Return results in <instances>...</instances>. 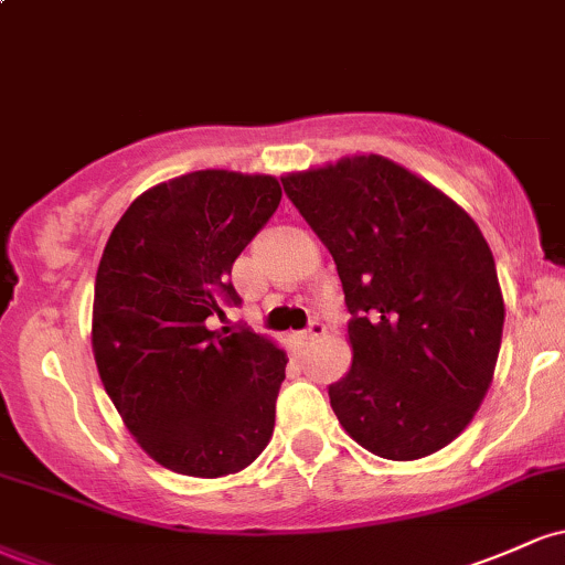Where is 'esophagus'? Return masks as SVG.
<instances>
[{
  "label": "esophagus",
  "mask_w": 565,
  "mask_h": 565,
  "mask_svg": "<svg viewBox=\"0 0 565 565\" xmlns=\"http://www.w3.org/2000/svg\"><path fill=\"white\" fill-rule=\"evenodd\" d=\"M323 332H327V327H323L321 321H313L308 329H305V332H297L295 340L300 342V345H308V342H313V340H319V337H323Z\"/></svg>",
  "instance_id": "34e87169"
}]
</instances>
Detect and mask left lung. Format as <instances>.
Segmentation results:
<instances>
[{"mask_svg": "<svg viewBox=\"0 0 565 565\" xmlns=\"http://www.w3.org/2000/svg\"><path fill=\"white\" fill-rule=\"evenodd\" d=\"M332 252L353 364L329 404L355 444L412 462L449 446L483 404L502 345L494 255L457 201L364 153L281 178Z\"/></svg>", "mask_w": 565, "mask_h": 565, "instance_id": "left-lung-1", "label": "left lung"}]
</instances>
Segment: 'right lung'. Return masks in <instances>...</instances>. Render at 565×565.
<instances>
[{
  "instance_id": "1",
  "label": "right lung",
  "mask_w": 565,
  "mask_h": 565,
  "mask_svg": "<svg viewBox=\"0 0 565 565\" xmlns=\"http://www.w3.org/2000/svg\"><path fill=\"white\" fill-rule=\"evenodd\" d=\"M281 201L274 174L199 170L129 204L95 276L97 374L140 449L161 468L223 478L260 457L287 353L249 329L206 327L242 302L233 263Z\"/></svg>"
}]
</instances>
